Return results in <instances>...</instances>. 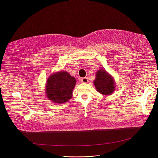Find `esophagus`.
Masks as SVG:
<instances>
[{
  "instance_id": "1",
  "label": "esophagus",
  "mask_w": 158,
  "mask_h": 158,
  "mask_svg": "<svg viewBox=\"0 0 158 158\" xmlns=\"http://www.w3.org/2000/svg\"><path fill=\"white\" fill-rule=\"evenodd\" d=\"M80 81L83 83H87L89 81H88V78L87 77H85V78H83L80 80Z\"/></svg>"
}]
</instances>
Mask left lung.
Masks as SVG:
<instances>
[{"instance_id":"8db88e82","label":"left lung","mask_w":158,"mask_h":158,"mask_svg":"<svg viewBox=\"0 0 158 158\" xmlns=\"http://www.w3.org/2000/svg\"><path fill=\"white\" fill-rule=\"evenodd\" d=\"M94 85L97 90L104 95H111L115 89L114 78L103 69L97 71Z\"/></svg>"}]
</instances>
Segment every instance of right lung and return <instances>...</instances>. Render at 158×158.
Segmentation results:
<instances>
[{
	"label": "right lung",
	"instance_id": "obj_1",
	"mask_svg": "<svg viewBox=\"0 0 158 158\" xmlns=\"http://www.w3.org/2000/svg\"><path fill=\"white\" fill-rule=\"evenodd\" d=\"M75 78L66 71H58L50 75L45 85V96L53 103H65L72 97Z\"/></svg>",
	"mask_w": 158,
	"mask_h": 158
}]
</instances>
